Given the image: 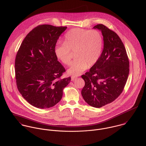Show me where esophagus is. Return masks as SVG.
<instances>
[{
  "label": "esophagus",
  "mask_w": 146,
  "mask_h": 146,
  "mask_svg": "<svg viewBox=\"0 0 146 146\" xmlns=\"http://www.w3.org/2000/svg\"><path fill=\"white\" fill-rule=\"evenodd\" d=\"M76 78H77V77H76L72 76V77H71V81H74Z\"/></svg>",
  "instance_id": "34e87169"
}]
</instances>
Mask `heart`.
<instances>
[{"label": "heart", "mask_w": 146, "mask_h": 146, "mask_svg": "<svg viewBox=\"0 0 146 146\" xmlns=\"http://www.w3.org/2000/svg\"><path fill=\"white\" fill-rule=\"evenodd\" d=\"M103 47V38L98 30L74 28L65 35L64 42H58L55 46L56 57L61 62L70 63L72 52L74 51L75 59L67 70L69 75L77 76L84 72L88 66L94 65L100 58Z\"/></svg>", "instance_id": "obj_1"}]
</instances>
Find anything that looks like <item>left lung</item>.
<instances>
[{
  "label": "left lung",
  "mask_w": 146,
  "mask_h": 146,
  "mask_svg": "<svg viewBox=\"0 0 146 146\" xmlns=\"http://www.w3.org/2000/svg\"><path fill=\"white\" fill-rule=\"evenodd\" d=\"M93 29L102 31L103 49L97 62L81 76L85 82L81 94L88 105L100 108L122 93L129 73V61L125 46L115 32L103 24Z\"/></svg>",
  "instance_id": "8db88e82"
}]
</instances>
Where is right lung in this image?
<instances>
[{
    "label": "right lung",
    "mask_w": 146,
    "mask_h": 146,
    "mask_svg": "<svg viewBox=\"0 0 146 146\" xmlns=\"http://www.w3.org/2000/svg\"><path fill=\"white\" fill-rule=\"evenodd\" d=\"M66 28L38 26L26 36L17 52L15 60L17 88L35 107L46 109L55 106L70 81V77L59 79L65 70L54 52L59 36Z\"/></svg>",
    "instance_id": "right-lung-1"
}]
</instances>
